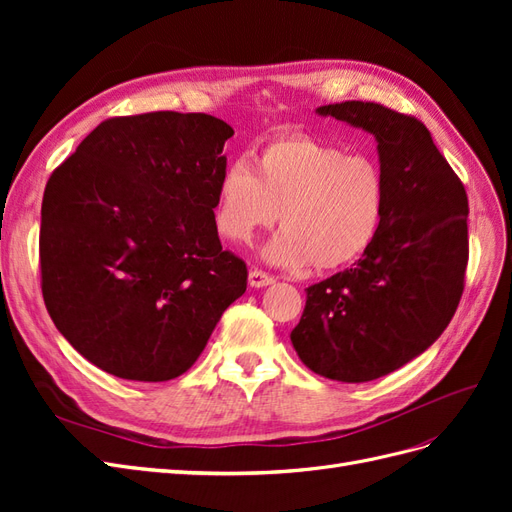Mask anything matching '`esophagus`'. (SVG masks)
<instances>
[{
	"mask_svg": "<svg viewBox=\"0 0 512 512\" xmlns=\"http://www.w3.org/2000/svg\"><path fill=\"white\" fill-rule=\"evenodd\" d=\"M247 282H250L252 288H265L275 282V277L265 271H260V269H252L250 275H247Z\"/></svg>",
	"mask_w": 512,
	"mask_h": 512,
	"instance_id": "1",
	"label": "esophagus"
}]
</instances>
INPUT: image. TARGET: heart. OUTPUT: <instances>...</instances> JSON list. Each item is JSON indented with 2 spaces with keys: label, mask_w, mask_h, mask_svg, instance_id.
<instances>
[{
  "label": "heart",
  "mask_w": 512,
  "mask_h": 512,
  "mask_svg": "<svg viewBox=\"0 0 512 512\" xmlns=\"http://www.w3.org/2000/svg\"><path fill=\"white\" fill-rule=\"evenodd\" d=\"M386 205L380 164L365 153L309 136H282L254 164L232 158L215 188V226L232 243H250L277 218L284 228L265 256L277 265L333 271L374 243Z\"/></svg>",
  "instance_id": "heart-1"
}]
</instances>
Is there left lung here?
<instances>
[{
	"label": "left lung",
	"mask_w": 512,
	"mask_h": 512,
	"mask_svg": "<svg viewBox=\"0 0 512 512\" xmlns=\"http://www.w3.org/2000/svg\"><path fill=\"white\" fill-rule=\"evenodd\" d=\"M316 113L374 134L386 205L359 262L305 290L290 342L314 374L369 382L423 354L455 316L468 265V196L416 117L359 100Z\"/></svg>",
	"instance_id": "left-lung-1"
}]
</instances>
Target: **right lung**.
<instances>
[{"instance_id":"1","label":"right lung","mask_w":512,"mask_h":512,"mask_svg":"<svg viewBox=\"0 0 512 512\" xmlns=\"http://www.w3.org/2000/svg\"><path fill=\"white\" fill-rule=\"evenodd\" d=\"M232 134L205 113L106 119L46 183L42 297L106 374L181 376L245 292V262L222 250L213 213Z\"/></svg>"}]
</instances>
